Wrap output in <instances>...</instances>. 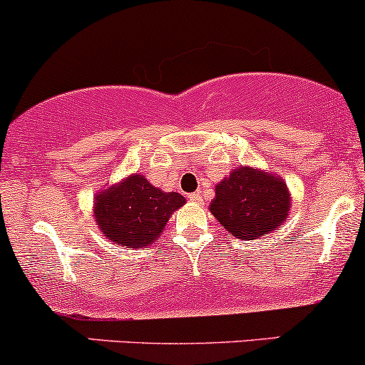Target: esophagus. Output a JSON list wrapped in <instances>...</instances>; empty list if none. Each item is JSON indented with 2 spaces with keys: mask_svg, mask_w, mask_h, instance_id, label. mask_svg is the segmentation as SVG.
Instances as JSON below:
<instances>
[{
  "mask_svg": "<svg viewBox=\"0 0 365 365\" xmlns=\"http://www.w3.org/2000/svg\"><path fill=\"white\" fill-rule=\"evenodd\" d=\"M190 200H191V202H195V203H200V202H202V195H200V193H191L190 195Z\"/></svg>",
  "mask_w": 365,
  "mask_h": 365,
  "instance_id": "34e87169",
  "label": "esophagus"
}]
</instances>
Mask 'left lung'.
I'll list each match as a JSON object with an SVG mask.
<instances>
[{"label": "left lung", "instance_id": "left-lung-1", "mask_svg": "<svg viewBox=\"0 0 365 365\" xmlns=\"http://www.w3.org/2000/svg\"><path fill=\"white\" fill-rule=\"evenodd\" d=\"M289 193L277 175L240 167L217 184L210 210L241 241L276 231L289 210Z\"/></svg>", "mask_w": 365, "mask_h": 365}]
</instances>
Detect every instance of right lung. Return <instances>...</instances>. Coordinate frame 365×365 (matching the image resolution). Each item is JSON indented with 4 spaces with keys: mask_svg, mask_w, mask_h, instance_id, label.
<instances>
[{
    "mask_svg": "<svg viewBox=\"0 0 365 365\" xmlns=\"http://www.w3.org/2000/svg\"><path fill=\"white\" fill-rule=\"evenodd\" d=\"M186 203L179 193H162L143 175H130L96 196L100 231L125 248L148 247L163 231L172 212Z\"/></svg>",
    "mask_w": 365,
    "mask_h": 365,
    "instance_id": "obj_1",
    "label": "right lung"
}]
</instances>
